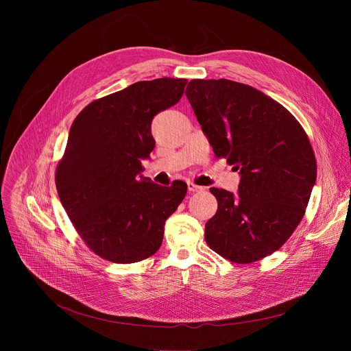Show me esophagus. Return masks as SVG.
I'll return each mask as SVG.
<instances>
[{
  "mask_svg": "<svg viewBox=\"0 0 351 351\" xmlns=\"http://www.w3.org/2000/svg\"><path fill=\"white\" fill-rule=\"evenodd\" d=\"M187 187H189V191H191V193H194V191H199V190H203V187H202V186L194 184V183H191V182H189V183H187Z\"/></svg>",
  "mask_w": 351,
  "mask_h": 351,
  "instance_id": "34e87169",
  "label": "esophagus"
}]
</instances>
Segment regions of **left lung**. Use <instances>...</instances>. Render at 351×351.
Wrapping results in <instances>:
<instances>
[{
  "label": "left lung",
  "instance_id": "left-lung-1",
  "mask_svg": "<svg viewBox=\"0 0 351 351\" xmlns=\"http://www.w3.org/2000/svg\"><path fill=\"white\" fill-rule=\"evenodd\" d=\"M186 97L215 156L240 175L237 195L210 189L218 211L206 223V241L229 261H258L304 217L317 180L310 140L283 106L252 86L193 79Z\"/></svg>",
  "mask_w": 351,
  "mask_h": 351
}]
</instances>
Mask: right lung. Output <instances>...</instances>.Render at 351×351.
Listing matches in <instances>:
<instances>
[{"label":"right lung","instance_id":"right-lung-1","mask_svg":"<svg viewBox=\"0 0 351 351\" xmlns=\"http://www.w3.org/2000/svg\"><path fill=\"white\" fill-rule=\"evenodd\" d=\"M186 79L137 82L90 103L73 121L56 184L75 229L93 252L118 264L157 253L165 221L186 195L141 175L156 147L153 118L175 106Z\"/></svg>","mask_w":351,"mask_h":351}]
</instances>
